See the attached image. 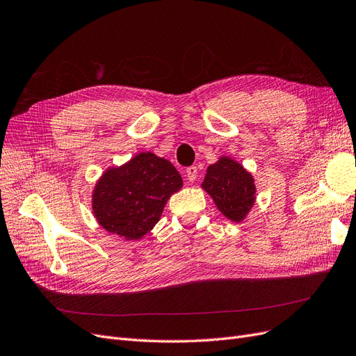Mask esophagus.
Listing matches in <instances>:
<instances>
[{"instance_id":"1","label":"esophagus","mask_w":356,"mask_h":356,"mask_svg":"<svg viewBox=\"0 0 356 356\" xmlns=\"http://www.w3.org/2000/svg\"><path fill=\"white\" fill-rule=\"evenodd\" d=\"M186 176H188V180L189 181H193L195 179L198 177V168L195 165H191L186 168Z\"/></svg>"}]
</instances>
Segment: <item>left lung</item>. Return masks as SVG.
Returning a JSON list of instances; mask_svg holds the SVG:
<instances>
[{
    "instance_id": "obj_1",
    "label": "left lung",
    "mask_w": 356,
    "mask_h": 356,
    "mask_svg": "<svg viewBox=\"0 0 356 356\" xmlns=\"http://www.w3.org/2000/svg\"><path fill=\"white\" fill-rule=\"evenodd\" d=\"M201 186L210 193L217 209L232 222H243L254 205L256 186L253 176L229 156H222L207 168Z\"/></svg>"
}]
</instances>
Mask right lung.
<instances>
[{
	"instance_id": "1",
	"label": "right lung",
	"mask_w": 356,
	"mask_h": 356,
	"mask_svg": "<svg viewBox=\"0 0 356 356\" xmlns=\"http://www.w3.org/2000/svg\"><path fill=\"white\" fill-rule=\"evenodd\" d=\"M183 186L175 165L152 152L106 170L93 192V213L108 232L140 239L158 223L168 198Z\"/></svg>"
}]
</instances>
